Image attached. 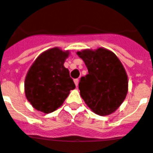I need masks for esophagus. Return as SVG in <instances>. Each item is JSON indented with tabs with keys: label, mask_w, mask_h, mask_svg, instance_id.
I'll return each mask as SVG.
<instances>
[{
	"label": "esophagus",
	"mask_w": 153,
	"mask_h": 153,
	"mask_svg": "<svg viewBox=\"0 0 153 153\" xmlns=\"http://www.w3.org/2000/svg\"><path fill=\"white\" fill-rule=\"evenodd\" d=\"M74 84H75V86H76L77 87H78V86H79V79H74Z\"/></svg>",
	"instance_id": "esophagus-1"
}]
</instances>
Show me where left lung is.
Instances as JSON below:
<instances>
[{
    "instance_id": "1",
    "label": "left lung",
    "mask_w": 153,
    "mask_h": 153,
    "mask_svg": "<svg viewBox=\"0 0 153 153\" xmlns=\"http://www.w3.org/2000/svg\"><path fill=\"white\" fill-rule=\"evenodd\" d=\"M77 55L88 70V74L79 82L81 97L96 114H113L128 93V76L122 63L113 51L104 48L85 49Z\"/></svg>"
}]
</instances>
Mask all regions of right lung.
Here are the masks:
<instances>
[{
    "mask_svg": "<svg viewBox=\"0 0 153 153\" xmlns=\"http://www.w3.org/2000/svg\"><path fill=\"white\" fill-rule=\"evenodd\" d=\"M69 51L53 48L36 58L25 80L27 101L38 111L50 114L60 107L75 88L69 70L63 66Z\"/></svg>",
    "mask_w": 153,
    "mask_h": 153,
    "instance_id": "add662e5",
    "label": "right lung"
}]
</instances>
